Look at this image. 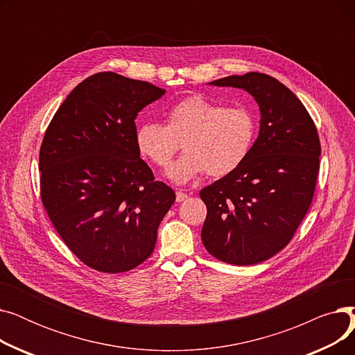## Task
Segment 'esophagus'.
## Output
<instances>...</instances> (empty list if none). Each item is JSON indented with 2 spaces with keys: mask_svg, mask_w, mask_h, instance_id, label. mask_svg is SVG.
Instances as JSON below:
<instances>
[{
  "mask_svg": "<svg viewBox=\"0 0 355 355\" xmlns=\"http://www.w3.org/2000/svg\"><path fill=\"white\" fill-rule=\"evenodd\" d=\"M187 198H189V196L185 194V193H182V191L177 193V202H182V201H185Z\"/></svg>",
  "mask_w": 355,
  "mask_h": 355,
  "instance_id": "esophagus-1",
  "label": "esophagus"
}]
</instances>
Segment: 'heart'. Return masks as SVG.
Returning <instances> with one entry per match:
<instances>
[{
  "mask_svg": "<svg viewBox=\"0 0 355 355\" xmlns=\"http://www.w3.org/2000/svg\"><path fill=\"white\" fill-rule=\"evenodd\" d=\"M257 134L254 112L246 106L226 107L202 96L185 98L166 114L165 125L145 122L137 128L139 154L165 168L182 142L184 155L170 165L166 178L189 184L202 174L225 177L243 164Z\"/></svg>",
  "mask_w": 355,
  "mask_h": 355,
  "instance_id": "heart-1",
  "label": "heart"
}]
</instances>
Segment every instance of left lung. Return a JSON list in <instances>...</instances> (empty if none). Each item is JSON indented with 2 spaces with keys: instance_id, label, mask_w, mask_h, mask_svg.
Here are the masks:
<instances>
[{
  "instance_id": "8db88e82",
  "label": "left lung",
  "mask_w": 355,
  "mask_h": 355,
  "mask_svg": "<svg viewBox=\"0 0 355 355\" xmlns=\"http://www.w3.org/2000/svg\"><path fill=\"white\" fill-rule=\"evenodd\" d=\"M209 85L250 93L260 126L248 159L200 191L207 206L201 240L221 262L256 265L289 243L311 206L320 171L318 132L302 102L269 74H233Z\"/></svg>"
}]
</instances>
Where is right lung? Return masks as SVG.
<instances>
[{
  "label": "right lung",
  "instance_id": "right-lung-1",
  "mask_svg": "<svg viewBox=\"0 0 355 355\" xmlns=\"http://www.w3.org/2000/svg\"><path fill=\"white\" fill-rule=\"evenodd\" d=\"M164 89L102 71L74 87L40 148L46 211L89 268L126 272L151 256L175 193L154 181L135 142V119Z\"/></svg>",
  "mask_w": 355,
  "mask_h": 355
}]
</instances>
